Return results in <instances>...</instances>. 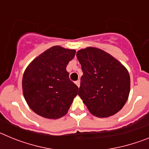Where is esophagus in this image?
Masks as SVG:
<instances>
[{
  "label": "esophagus",
  "mask_w": 149,
  "mask_h": 149,
  "mask_svg": "<svg viewBox=\"0 0 149 149\" xmlns=\"http://www.w3.org/2000/svg\"><path fill=\"white\" fill-rule=\"evenodd\" d=\"M80 84H81V82H80V81H75V84L77 86V87H80Z\"/></svg>",
  "instance_id": "1"
}]
</instances>
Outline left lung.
<instances>
[{
  "instance_id": "obj_1",
  "label": "left lung",
  "mask_w": 149,
  "mask_h": 149,
  "mask_svg": "<svg viewBox=\"0 0 149 149\" xmlns=\"http://www.w3.org/2000/svg\"><path fill=\"white\" fill-rule=\"evenodd\" d=\"M76 55L84 73L78 95L89 113L99 118L115 115L128 99L131 79L127 68L98 48L87 47Z\"/></svg>"
}]
</instances>
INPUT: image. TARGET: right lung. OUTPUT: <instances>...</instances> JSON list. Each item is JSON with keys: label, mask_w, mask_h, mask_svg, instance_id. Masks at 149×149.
<instances>
[{"label": "right lung", "mask_w": 149, "mask_h": 149, "mask_svg": "<svg viewBox=\"0 0 149 149\" xmlns=\"http://www.w3.org/2000/svg\"><path fill=\"white\" fill-rule=\"evenodd\" d=\"M75 52L74 49L53 46L27 65L22 78V91L34 113L50 119L67 114L78 91L66 71Z\"/></svg>", "instance_id": "obj_1"}]
</instances>
